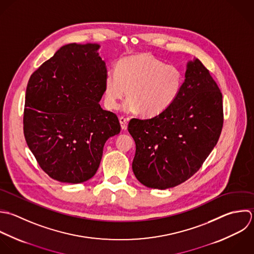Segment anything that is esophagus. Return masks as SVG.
I'll use <instances>...</instances> for the list:
<instances>
[{
    "label": "esophagus",
    "instance_id": "34e87169",
    "mask_svg": "<svg viewBox=\"0 0 254 254\" xmlns=\"http://www.w3.org/2000/svg\"><path fill=\"white\" fill-rule=\"evenodd\" d=\"M127 119L124 118V117H121L120 118V124H121V127H122V129L126 130L127 128Z\"/></svg>",
    "mask_w": 254,
    "mask_h": 254
}]
</instances>
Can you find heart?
<instances>
[{
	"instance_id": "1",
	"label": "heart",
	"mask_w": 254,
	"mask_h": 254,
	"mask_svg": "<svg viewBox=\"0 0 254 254\" xmlns=\"http://www.w3.org/2000/svg\"><path fill=\"white\" fill-rule=\"evenodd\" d=\"M182 85L183 75L178 67L165 65L148 52L137 53L119 60L116 73H107L104 102L109 110H117L127 94L126 110L152 118L173 105Z\"/></svg>"
}]
</instances>
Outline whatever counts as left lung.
Here are the masks:
<instances>
[{
  "mask_svg": "<svg viewBox=\"0 0 254 254\" xmlns=\"http://www.w3.org/2000/svg\"><path fill=\"white\" fill-rule=\"evenodd\" d=\"M223 123V95L217 83L198 58L188 61L173 105L156 117L129 121L136 179L159 190L185 182L216 146Z\"/></svg>",
  "mask_w": 254,
  "mask_h": 254,
  "instance_id": "1",
  "label": "left lung"
}]
</instances>
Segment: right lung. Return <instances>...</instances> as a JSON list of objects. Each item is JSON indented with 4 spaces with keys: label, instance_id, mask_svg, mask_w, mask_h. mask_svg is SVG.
I'll list each match as a JSON object with an SVG mask.
<instances>
[{
    "label": "right lung",
    "instance_id": "add662e5",
    "mask_svg": "<svg viewBox=\"0 0 254 254\" xmlns=\"http://www.w3.org/2000/svg\"><path fill=\"white\" fill-rule=\"evenodd\" d=\"M98 43L60 47L30 76L23 133L41 169L78 184L97 172L106 141L121 131L118 117L101 108L106 63Z\"/></svg>",
    "mask_w": 254,
    "mask_h": 254
}]
</instances>
